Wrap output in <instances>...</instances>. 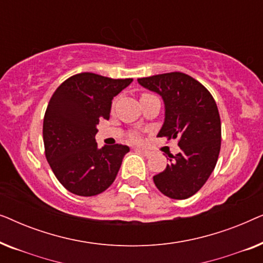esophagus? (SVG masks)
Segmentation results:
<instances>
[{"mask_svg": "<svg viewBox=\"0 0 263 263\" xmlns=\"http://www.w3.org/2000/svg\"><path fill=\"white\" fill-rule=\"evenodd\" d=\"M136 151H139V152H141L142 154H145L146 157H148L149 154H151L149 151H147L146 148H141V147H138V148H136Z\"/></svg>", "mask_w": 263, "mask_h": 263, "instance_id": "obj_1", "label": "esophagus"}]
</instances>
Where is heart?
Returning a JSON list of instances; mask_svg holds the SVG:
<instances>
[{
    "label": "heart",
    "mask_w": 263,
    "mask_h": 263,
    "mask_svg": "<svg viewBox=\"0 0 263 263\" xmlns=\"http://www.w3.org/2000/svg\"><path fill=\"white\" fill-rule=\"evenodd\" d=\"M133 139H134V140H138L139 138H138V136H134V138H133Z\"/></svg>",
    "instance_id": "1"
}]
</instances>
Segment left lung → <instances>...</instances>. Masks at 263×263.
I'll return each instance as SVG.
<instances>
[{
	"label": "left lung",
	"instance_id": "1",
	"mask_svg": "<svg viewBox=\"0 0 263 263\" xmlns=\"http://www.w3.org/2000/svg\"><path fill=\"white\" fill-rule=\"evenodd\" d=\"M142 87L161 97L164 123L158 136L178 139L181 152L153 177L165 196L184 200L199 192L217 164L221 145V123L215 100L208 89L179 71L138 79Z\"/></svg>",
	"mask_w": 263,
	"mask_h": 263
}]
</instances>
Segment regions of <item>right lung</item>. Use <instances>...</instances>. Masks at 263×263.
Returning <instances> with one entry per match:
<instances>
[{
	"mask_svg": "<svg viewBox=\"0 0 263 263\" xmlns=\"http://www.w3.org/2000/svg\"><path fill=\"white\" fill-rule=\"evenodd\" d=\"M132 81L80 73L62 82L50 99L43 123L46 160L75 195H98L116 178L129 147L98 148L97 125L102 118L109 120L114 97Z\"/></svg>",
	"mask_w": 263,
	"mask_h": 263,
	"instance_id": "add662e5",
	"label": "right lung"
}]
</instances>
